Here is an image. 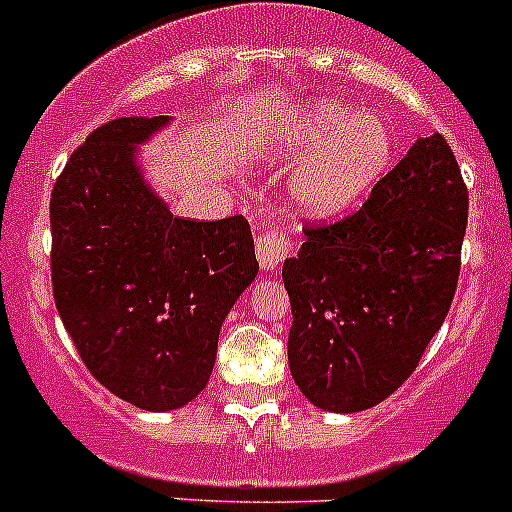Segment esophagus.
I'll use <instances>...</instances> for the list:
<instances>
[{
	"label": "esophagus",
	"instance_id": "esophagus-1",
	"mask_svg": "<svg viewBox=\"0 0 512 512\" xmlns=\"http://www.w3.org/2000/svg\"><path fill=\"white\" fill-rule=\"evenodd\" d=\"M255 252L262 270L275 272L277 267L285 262V257H289V252H292V240L287 237L285 227L275 223L262 225V232L257 235V242H255Z\"/></svg>",
	"mask_w": 512,
	"mask_h": 512
}]
</instances>
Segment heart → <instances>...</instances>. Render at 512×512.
I'll list each match as a JSON object with an SVG mask.
<instances>
[{"label":"heart","mask_w":512,"mask_h":512,"mask_svg":"<svg viewBox=\"0 0 512 512\" xmlns=\"http://www.w3.org/2000/svg\"><path fill=\"white\" fill-rule=\"evenodd\" d=\"M272 153L302 158L289 178L287 195L304 220H334L371 193L394 156V131L384 118L359 113L334 98L299 106L275 133Z\"/></svg>","instance_id":"heart-1"}]
</instances>
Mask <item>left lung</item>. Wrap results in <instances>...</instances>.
<instances>
[{"label": "left lung", "mask_w": 512, "mask_h": 512, "mask_svg": "<svg viewBox=\"0 0 512 512\" xmlns=\"http://www.w3.org/2000/svg\"><path fill=\"white\" fill-rule=\"evenodd\" d=\"M468 190L441 133L418 138L349 218L307 227L282 267L294 384L354 414L394 394L441 329L461 272Z\"/></svg>", "instance_id": "1"}]
</instances>
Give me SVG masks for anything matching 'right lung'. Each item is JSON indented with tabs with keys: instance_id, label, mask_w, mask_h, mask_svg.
Here are the masks:
<instances>
[{
	"instance_id": "obj_1",
	"label": "right lung",
	"mask_w": 512,
	"mask_h": 512,
	"mask_svg": "<svg viewBox=\"0 0 512 512\" xmlns=\"http://www.w3.org/2000/svg\"><path fill=\"white\" fill-rule=\"evenodd\" d=\"M170 116L103 123L51 190V285L86 369L146 411L208 384L227 312L257 277L250 223L173 218L143 178L138 146Z\"/></svg>"
}]
</instances>
